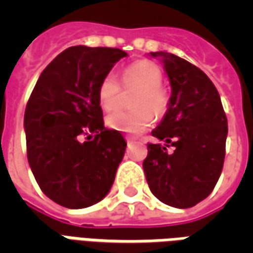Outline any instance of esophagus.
Returning a JSON list of instances; mask_svg holds the SVG:
<instances>
[{
  "label": "esophagus",
  "mask_w": 253,
  "mask_h": 253,
  "mask_svg": "<svg viewBox=\"0 0 253 253\" xmlns=\"http://www.w3.org/2000/svg\"><path fill=\"white\" fill-rule=\"evenodd\" d=\"M126 141H127V143H132V142H135V138H132V137H130V135H126Z\"/></svg>",
  "instance_id": "34e87169"
}]
</instances>
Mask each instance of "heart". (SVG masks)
<instances>
[{"instance_id": "obj_1", "label": "heart", "mask_w": 253, "mask_h": 253, "mask_svg": "<svg viewBox=\"0 0 253 253\" xmlns=\"http://www.w3.org/2000/svg\"><path fill=\"white\" fill-rule=\"evenodd\" d=\"M161 84L163 72L156 63L137 61L128 65L122 73V85L126 89L138 88L131 103L134 108L110 114L105 119L108 127L116 131L139 134L153 125L154 115L164 116L169 108L170 96ZM97 99L105 111H112L119 105L121 84L112 73L100 81Z\"/></svg>"}]
</instances>
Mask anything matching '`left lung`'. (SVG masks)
Segmentation results:
<instances>
[{"label":"left lung","instance_id":"1","mask_svg":"<svg viewBox=\"0 0 253 253\" xmlns=\"http://www.w3.org/2000/svg\"><path fill=\"white\" fill-rule=\"evenodd\" d=\"M172 94L167 114L152 131L161 143H148L143 170L160 201L188 209L211 194L222 172L228 119L211 80L186 59L159 51ZM174 146L168 154L166 149Z\"/></svg>","mask_w":253,"mask_h":253}]
</instances>
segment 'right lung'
Listing matches in <instances>:
<instances>
[{
	"mask_svg": "<svg viewBox=\"0 0 253 253\" xmlns=\"http://www.w3.org/2000/svg\"><path fill=\"white\" fill-rule=\"evenodd\" d=\"M125 57L119 48L69 47L42 72L31 93L27 157L41 190L61 206H92L114 184L127 143L104 127L97 89Z\"/></svg>",
	"mask_w": 253,
	"mask_h": 253,
	"instance_id": "right-lung-1",
	"label": "right lung"
}]
</instances>
